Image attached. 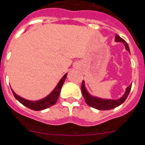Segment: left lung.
Wrapping results in <instances>:
<instances>
[{"mask_svg":"<svg viewBox=\"0 0 145 145\" xmlns=\"http://www.w3.org/2000/svg\"><path fill=\"white\" fill-rule=\"evenodd\" d=\"M116 42H122L123 45H125L126 50L130 53L129 47L128 45L127 42L125 41L123 39L121 38L120 36L118 35H116V39H115ZM131 88V84H130L127 88L126 89V92H125L124 95L121 97V98L118 99V100H107V99H102L100 97H94L92 96L90 94L87 92V89H86L85 85H84V82L83 81L82 84V95L84 96V100L86 101V103L90 107L97 109V110H110L113 108H116V107L119 106L120 105L123 103V102L126 100L127 98L128 95L129 94L130 90Z\"/></svg>","mask_w":145,"mask_h":145,"instance_id":"1","label":"left lung"}]
</instances>
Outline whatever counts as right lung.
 Segmentation results:
<instances>
[{
  "instance_id": "add662e5",
  "label": "right lung",
  "mask_w": 145,
  "mask_h": 145,
  "mask_svg": "<svg viewBox=\"0 0 145 145\" xmlns=\"http://www.w3.org/2000/svg\"><path fill=\"white\" fill-rule=\"evenodd\" d=\"M66 76H67V73L63 76V77L61 78V80L58 83L56 87H55V89L50 92L47 97H44V98L41 99V100H36V101H32V100H28L26 99L23 98V97H20L18 95L15 93L11 89V91L13 92V95L15 97V98L21 103L22 105H24V106L27 107L29 109H32L34 110H42L46 108H50V106L56 104V103L58 100V97H59L60 92H61V89L62 88L63 83L65 82Z\"/></svg>"
}]
</instances>
